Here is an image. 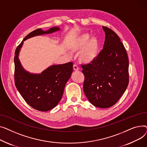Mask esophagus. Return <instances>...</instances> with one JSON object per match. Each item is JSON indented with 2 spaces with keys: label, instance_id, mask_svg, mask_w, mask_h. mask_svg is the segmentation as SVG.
Returning a JSON list of instances; mask_svg holds the SVG:
<instances>
[{
  "label": "esophagus",
  "instance_id": "34e87169",
  "mask_svg": "<svg viewBox=\"0 0 147 147\" xmlns=\"http://www.w3.org/2000/svg\"><path fill=\"white\" fill-rule=\"evenodd\" d=\"M73 68H74V71H78L79 69V67H78V66L76 65H75V64H74V65H73Z\"/></svg>",
  "mask_w": 147,
  "mask_h": 147
}]
</instances>
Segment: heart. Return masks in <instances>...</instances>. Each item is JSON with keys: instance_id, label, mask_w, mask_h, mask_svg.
Here are the masks:
<instances>
[{"instance_id": "obj_1", "label": "heart", "mask_w": 147, "mask_h": 147, "mask_svg": "<svg viewBox=\"0 0 147 147\" xmlns=\"http://www.w3.org/2000/svg\"><path fill=\"white\" fill-rule=\"evenodd\" d=\"M72 49L74 51H80L79 59L81 62L90 64L95 61L99 55L100 42L97 37H90L88 33H84L74 40Z\"/></svg>"}]
</instances>
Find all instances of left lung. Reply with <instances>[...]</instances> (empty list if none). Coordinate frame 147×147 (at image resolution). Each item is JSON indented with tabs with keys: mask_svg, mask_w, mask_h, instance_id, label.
<instances>
[{
	"mask_svg": "<svg viewBox=\"0 0 147 147\" xmlns=\"http://www.w3.org/2000/svg\"><path fill=\"white\" fill-rule=\"evenodd\" d=\"M102 50L92 63L81 65L83 89L94 106L108 108L121 97L129 84V59L125 47L116 33L107 27Z\"/></svg>",
	"mask_w": 147,
	"mask_h": 147,
	"instance_id": "8db88e82",
	"label": "left lung"
}]
</instances>
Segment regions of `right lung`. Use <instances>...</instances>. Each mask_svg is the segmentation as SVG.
Returning <instances> with one entry per match:
<instances>
[{
    "label": "right lung",
    "mask_w": 147,
    "mask_h": 147,
    "mask_svg": "<svg viewBox=\"0 0 147 147\" xmlns=\"http://www.w3.org/2000/svg\"><path fill=\"white\" fill-rule=\"evenodd\" d=\"M59 30L58 27H53L44 31L38 28L31 32L16 47L15 52L14 78L16 87L28 105L41 111L52 109L61 100L65 86L72 73L73 63L68 62L53 65L41 74H32L22 68L18 55L24 40Z\"/></svg>",
    "instance_id": "1"
}]
</instances>
